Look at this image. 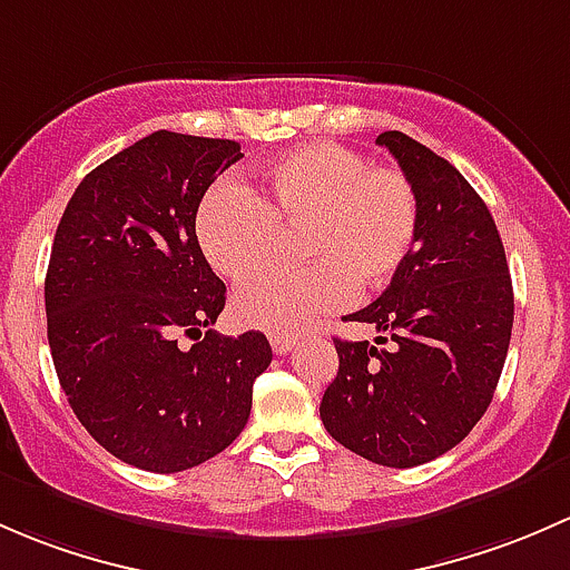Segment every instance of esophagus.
I'll return each mask as SVG.
<instances>
[{
    "label": "esophagus",
    "instance_id": "esophagus-1",
    "mask_svg": "<svg viewBox=\"0 0 570 570\" xmlns=\"http://www.w3.org/2000/svg\"><path fill=\"white\" fill-rule=\"evenodd\" d=\"M268 340H272V348L274 354H287V351L293 348V345L298 343L293 334H268Z\"/></svg>",
    "mask_w": 570,
    "mask_h": 570
}]
</instances>
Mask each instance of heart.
<instances>
[{"label": "heart", "mask_w": 570, "mask_h": 570, "mask_svg": "<svg viewBox=\"0 0 570 570\" xmlns=\"http://www.w3.org/2000/svg\"><path fill=\"white\" fill-rule=\"evenodd\" d=\"M420 203L406 173L371 167L337 142L293 148L263 167L255 191L219 186L197 210V238L222 277L242 283L302 233L296 272H263L242 285L233 313L244 326L298 332L356 293L379 291L412 255Z\"/></svg>", "instance_id": "b5f03b06"}]
</instances>
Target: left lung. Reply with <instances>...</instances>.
Returning <instances> with one entry per match:
<instances>
[{
    "mask_svg": "<svg viewBox=\"0 0 570 570\" xmlns=\"http://www.w3.org/2000/svg\"><path fill=\"white\" fill-rule=\"evenodd\" d=\"M375 142L412 180L420 227L390 287L348 315L375 326V345L334 337L340 371L321 420L351 453L409 469L453 450L489 409L513 328V285L500 230L459 169L403 131Z\"/></svg>",
    "mask_w": 570,
    "mask_h": 570,
    "instance_id": "obj_1",
    "label": "left lung"
}]
</instances>
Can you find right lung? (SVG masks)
<instances>
[{"label": "right lung", "mask_w": 570, "mask_h": 570, "mask_svg": "<svg viewBox=\"0 0 570 570\" xmlns=\"http://www.w3.org/2000/svg\"><path fill=\"white\" fill-rule=\"evenodd\" d=\"M242 156L233 139L154 131L85 175L57 227V379L87 433L145 472H184L236 442L272 365L266 334L210 328L227 291L195 230L208 186ZM180 333L198 343L184 350Z\"/></svg>", "instance_id": "add662e5"}]
</instances>
